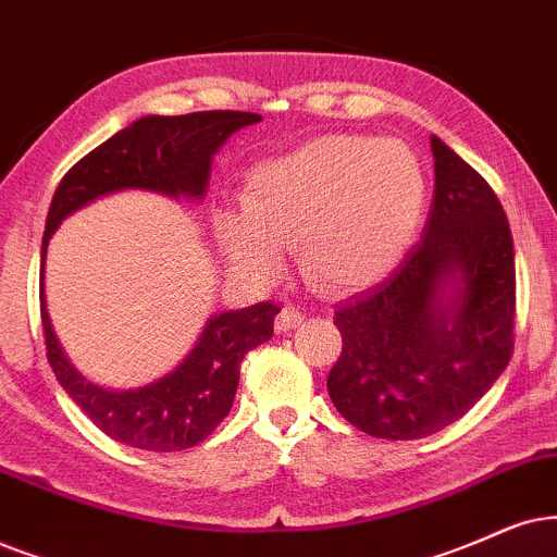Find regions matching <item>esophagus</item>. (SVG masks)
Masks as SVG:
<instances>
[{
	"label": "esophagus",
	"instance_id": "34e87169",
	"mask_svg": "<svg viewBox=\"0 0 557 557\" xmlns=\"http://www.w3.org/2000/svg\"><path fill=\"white\" fill-rule=\"evenodd\" d=\"M298 323H302V311L300 308H295L293 302H287L283 311L277 313V319H274V326H277V331H290L298 326Z\"/></svg>",
	"mask_w": 557,
	"mask_h": 557
}]
</instances>
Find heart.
I'll use <instances>...</instances> for the list:
<instances>
[{
  "label": "heart",
  "instance_id": "heart-1",
  "mask_svg": "<svg viewBox=\"0 0 557 557\" xmlns=\"http://www.w3.org/2000/svg\"><path fill=\"white\" fill-rule=\"evenodd\" d=\"M426 197L424 166L400 140L329 136L259 164L242 210H218L228 259L270 274L298 246L302 277L329 293L383 277L411 242Z\"/></svg>",
  "mask_w": 557,
  "mask_h": 557
}]
</instances>
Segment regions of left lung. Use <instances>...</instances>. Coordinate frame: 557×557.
Here are the masks:
<instances>
[{"label": "left lung", "mask_w": 557, "mask_h": 557, "mask_svg": "<svg viewBox=\"0 0 557 557\" xmlns=\"http://www.w3.org/2000/svg\"><path fill=\"white\" fill-rule=\"evenodd\" d=\"M434 200L424 236L388 280L334 313L336 411L380 440H421L473 408L513 351L517 272L494 189L432 136Z\"/></svg>", "instance_id": "left-lung-1"}]
</instances>
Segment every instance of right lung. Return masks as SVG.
Wrapping results in <instances>:
<instances>
[{
	"label": "right lung",
	"instance_id": "right-lung-1",
	"mask_svg": "<svg viewBox=\"0 0 557 557\" xmlns=\"http://www.w3.org/2000/svg\"><path fill=\"white\" fill-rule=\"evenodd\" d=\"M257 112L208 110L189 115H149L117 131L63 174L48 208L40 267L48 238L66 215L117 189H153L169 197H202L213 153L231 133L259 123ZM277 302L267 300L242 311L218 313L206 323L193 351L157 383L138 391H104L87 383L63 355L46 308L40 283L46 355L61 388L104 434L149 453H180L213 434L228 417L238 388V368L246 351L272 339Z\"/></svg>",
	"mask_w": 557,
	"mask_h": 557
}]
</instances>
